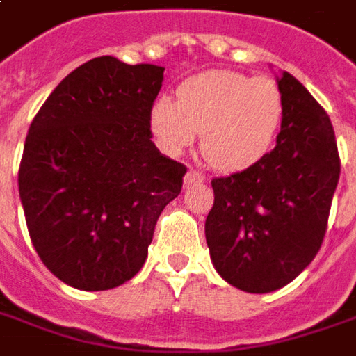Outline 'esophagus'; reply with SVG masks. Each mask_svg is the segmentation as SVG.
<instances>
[{
	"instance_id": "1",
	"label": "esophagus",
	"mask_w": 356,
	"mask_h": 356,
	"mask_svg": "<svg viewBox=\"0 0 356 356\" xmlns=\"http://www.w3.org/2000/svg\"><path fill=\"white\" fill-rule=\"evenodd\" d=\"M203 180H205V176H203L202 172H197V170H193V168H190L188 172H186V176H184V184L190 188V186H195V184H202Z\"/></svg>"
}]
</instances>
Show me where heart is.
Masks as SVG:
<instances>
[{"mask_svg": "<svg viewBox=\"0 0 356 356\" xmlns=\"http://www.w3.org/2000/svg\"><path fill=\"white\" fill-rule=\"evenodd\" d=\"M283 120V95L271 77L207 71L186 81L178 100L163 97L151 110L161 145L180 153L202 134L203 159L217 170H242L269 151Z\"/></svg>", "mask_w": 356, "mask_h": 356, "instance_id": "obj_1", "label": "heart"}]
</instances>
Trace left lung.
<instances>
[{
	"mask_svg": "<svg viewBox=\"0 0 356 356\" xmlns=\"http://www.w3.org/2000/svg\"><path fill=\"white\" fill-rule=\"evenodd\" d=\"M283 120L275 147L246 170L213 178L205 220L213 266L229 285L271 293L322 246L341 161L330 116L291 73L277 81Z\"/></svg>",
	"mask_w": 356,
	"mask_h": 356,
	"instance_id": "1",
	"label": "left lung"
}]
</instances>
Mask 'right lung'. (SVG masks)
<instances>
[{
	"instance_id": "right-lung-1",
	"label": "right lung",
	"mask_w": 356,
	"mask_h": 356,
	"mask_svg": "<svg viewBox=\"0 0 356 356\" xmlns=\"http://www.w3.org/2000/svg\"><path fill=\"white\" fill-rule=\"evenodd\" d=\"M164 67L100 56L61 81L34 116L19 166L26 229L65 285L108 291L143 267L182 163L151 141Z\"/></svg>"
}]
</instances>
